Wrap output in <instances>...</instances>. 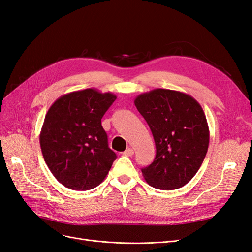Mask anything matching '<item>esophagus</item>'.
<instances>
[{
    "mask_svg": "<svg viewBox=\"0 0 252 252\" xmlns=\"http://www.w3.org/2000/svg\"><path fill=\"white\" fill-rule=\"evenodd\" d=\"M123 155L126 156V157L132 156V155H133V149H132V148H127V149L123 152Z\"/></svg>",
    "mask_w": 252,
    "mask_h": 252,
    "instance_id": "obj_1",
    "label": "esophagus"
}]
</instances>
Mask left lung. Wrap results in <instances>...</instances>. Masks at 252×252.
Wrapping results in <instances>:
<instances>
[{"label": "left lung", "mask_w": 252, "mask_h": 252, "mask_svg": "<svg viewBox=\"0 0 252 252\" xmlns=\"http://www.w3.org/2000/svg\"><path fill=\"white\" fill-rule=\"evenodd\" d=\"M136 109L154 135L157 155L142 169L144 179L157 189L186 185L204 161L209 128L201 105L187 94L157 88L135 97Z\"/></svg>", "instance_id": "8db88e82"}]
</instances>
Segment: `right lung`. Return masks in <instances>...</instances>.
Wrapping results in <instances>:
<instances>
[{
  "instance_id": "right-lung-1",
  "label": "right lung",
  "mask_w": 252,
  "mask_h": 252,
  "mask_svg": "<svg viewBox=\"0 0 252 252\" xmlns=\"http://www.w3.org/2000/svg\"><path fill=\"white\" fill-rule=\"evenodd\" d=\"M116 98L87 88L60 96L50 106L40 145L45 163L65 187L93 189L108 174L117 155L108 147L101 120Z\"/></svg>"
}]
</instances>
